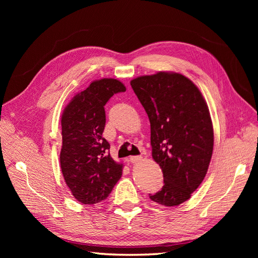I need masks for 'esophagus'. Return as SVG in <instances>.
<instances>
[{
  "label": "esophagus",
  "instance_id": "1",
  "mask_svg": "<svg viewBox=\"0 0 258 258\" xmlns=\"http://www.w3.org/2000/svg\"><path fill=\"white\" fill-rule=\"evenodd\" d=\"M142 160V156H130L129 157V161L132 163H136Z\"/></svg>",
  "mask_w": 258,
  "mask_h": 258
}]
</instances>
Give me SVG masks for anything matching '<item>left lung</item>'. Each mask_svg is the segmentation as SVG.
Returning <instances> with one entry per match:
<instances>
[{
	"label": "left lung",
	"mask_w": 258,
	"mask_h": 258,
	"mask_svg": "<svg viewBox=\"0 0 258 258\" xmlns=\"http://www.w3.org/2000/svg\"><path fill=\"white\" fill-rule=\"evenodd\" d=\"M132 89L151 122L152 156L163 173L162 188L150 198L174 207L204 181L214 135L208 104L189 79L173 72L137 77Z\"/></svg>",
	"instance_id": "8db88e82"
}]
</instances>
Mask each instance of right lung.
<instances>
[{
    "instance_id": "add662e5",
    "label": "right lung",
    "mask_w": 258,
    "mask_h": 258,
    "mask_svg": "<svg viewBox=\"0 0 258 258\" xmlns=\"http://www.w3.org/2000/svg\"><path fill=\"white\" fill-rule=\"evenodd\" d=\"M126 87L114 79L92 82L77 93L61 117L62 148L60 166L72 195L84 205L106 199L121 177L122 165L110 155V144L102 137L104 105Z\"/></svg>"
}]
</instances>
